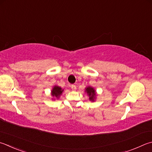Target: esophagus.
Masks as SVG:
<instances>
[{
  "label": "esophagus",
  "instance_id": "1",
  "mask_svg": "<svg viewBox=\"0 0 152 152\" xmlns=\"http://www.w3.org/2000/svg\"><path fill=\"white\" fill-rule=\"evenodd\" d=\"M71 88H72V90H75L76 89V85H74V84L71 85Z\"/></svg>",
  "mask_w": 152,
  "mask_h": 152
}]
</instances>
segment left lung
<instances>
[{
	"instance_id": "obj_1",
	"label": "left lung",
	"mask_w": 152,
	"mask_h": 152,
	"mask_svg": "<svg viewBox=\"0 0 152 152\" xmlns=\"http://www.w3.org/2000/svg\"><path fill=\"white\" fill-rule=\"evenodd\" d=\"M85 92L87 93V94L89 96V99L90 101L94 102L96 99V91L91 86H88L86 88V90Z\"/></svg>"
}]
</instances>
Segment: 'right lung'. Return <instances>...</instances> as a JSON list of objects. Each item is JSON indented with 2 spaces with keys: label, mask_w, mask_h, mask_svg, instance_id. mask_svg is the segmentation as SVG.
<instances>
[{
  "label": "right lung",
  "mask_w": 152,
  "mask_h": 152,
  "mask_svg": "<svg viewBox=\"0 0 152 152\" xmlns=\"http://www.w3.org/2000/svg\"><path fill=\"white\" fill-rule=\"evenodd\" d=\"M63 91H64V90L62 89V88L58 86H54L51 91V94L53 97L58 98L62 94Z\"/></svg>",
  "instance_id": "right-lung-1"
}]
</instances>
